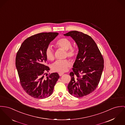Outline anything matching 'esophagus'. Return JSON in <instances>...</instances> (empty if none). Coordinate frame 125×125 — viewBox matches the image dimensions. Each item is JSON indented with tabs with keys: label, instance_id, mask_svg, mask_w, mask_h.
<instances>
[{
	"label": "esophagus",
	"instance_id": "34e87169",
	"mask_svg": "<svg viewBox=\"0 0 125 125\" xmlns=\"http://www.w3.org/2000/svg\"><path fill=\"white\" fill-rule=\"evenodd\" d=\"M58 74H59V75L60 76H62L63 75V73H59Z\"/></svg>",
	"mask_w": 125,
	"mask_h": 125
}]
</instances>
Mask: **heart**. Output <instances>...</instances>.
I'll return each instance as SVG.
<instances>
[{
    "mask_svg": "<svg viewBox=\"0 0 125 125\" xmlns=\"http://www.w3.org/2000/svg\"><path fill=\"white\" fill-rule=\"evenodd\" d=\"M71 45L72 43L71 41L66 38H61L57 40L55 42L56 47L65 51V57L68 56L71 59H74L76 56L77 51L75 47ZM45 55L48 60L53 61L55 58L53 50L50 46L46 49ZM70 66V62L68 59L58 60L52 64V69L54 71L63 73L67 71Z\"/></svg>",
    "mask_w": 125,
    "mask_h": 125,
    "instance_id": "heart-1",
    "label": "heart"
}]
</instances>
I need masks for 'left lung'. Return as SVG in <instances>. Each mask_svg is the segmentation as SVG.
I'll return each instance as SVG.
<instances>
[{
	"label": "left lung",
	"mask_w": 125,
	"mask_h": 125,
	"mask_svg": "<svg viewBox=\"0 0 125 125\" xmlns=\"http://www.w3.org/2000/svg\"><path fill=\"white\" fill-rule=\"evenodd\" d=\"M64 35L71 36L79 48L73 71L69 73L71 80L68 85L69 92L75 97H83L97 88L104 69V58L90 36L76 31Z\"/></svg>",
	"instance_id": "obj_1"
}]
</instances>
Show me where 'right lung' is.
<instances>
[{
    "label": "right lung",
    "instance_id": "right-lung-1",
    "mask_svg": "<svg viewBox=\"0 0 125 125\" xmlns=\"http://www.w3.org/2000/svg\"><path fill=\"white\" fill-rule=\"evenodd\" d=\"M58 33L42 32L32 35L23 42L18 51L15 60L21 85L31 97L43 99L50 96L59 78L56 72L49 76V67L46 65V49Z\"/></svg>",
    "mask_w": 125,
    "mask_h": 125
}]
</instances>
